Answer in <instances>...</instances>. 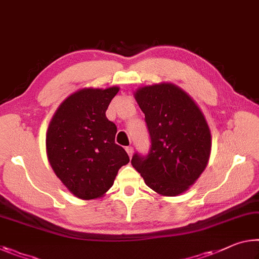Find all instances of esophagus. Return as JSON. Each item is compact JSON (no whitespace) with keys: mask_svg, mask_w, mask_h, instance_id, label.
<instances>
[{"mask_svg":"<svg viewBox=\"0 0 259 259\" xmlns=\"http://www.w3.org/2000/svg\"><path fill=\"white\" fill-rule=\"evenodd\" d=\"M125 151H126V153L129 154V157L131 158V155H133V153H134V147L133 146H126Z\"/></svg>","mask_w":259,"mask_h":259,"instance_id":"obj_1","label":"esophagus"}]
</instances>
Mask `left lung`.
<instances>
[{"instance_id":"obj_1","label":"left lung","mask_w":259,"mask_h":259,"mask_svg":"<svg viewBox=\"0 0 259 259\" xmlns=\"http://www.w3.org/2000/svg\"><path fill=\"white\" fill-rule=\"evenodd\" d=\"M135 99L145 114L151 147L147 155L135 153L131 165L158 194H183L210 158L211 133L203 113L190 96L170 83L138 89Z\"/></svg>"}]
</instances>
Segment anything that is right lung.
<instances>
[{
  "instance_id": "obj_1",
  "label": "right lung",
  "mask_w": 259,
  "mask_h": 259,
  "mask_svg": "<svg viewBox=\"0 0 259 259\" xmlns=\"http://www.w3.org/2000/svg\"><path fill=\"white\" fill-rule=\"evenodd\" d=\"M83 89L69 96L53 116L46 135L49 163L68 190L80 199L104 196L117 171L130 161L115 143L117 128L106 110L118 92Z\"/></svg>"
}]
</instances>
